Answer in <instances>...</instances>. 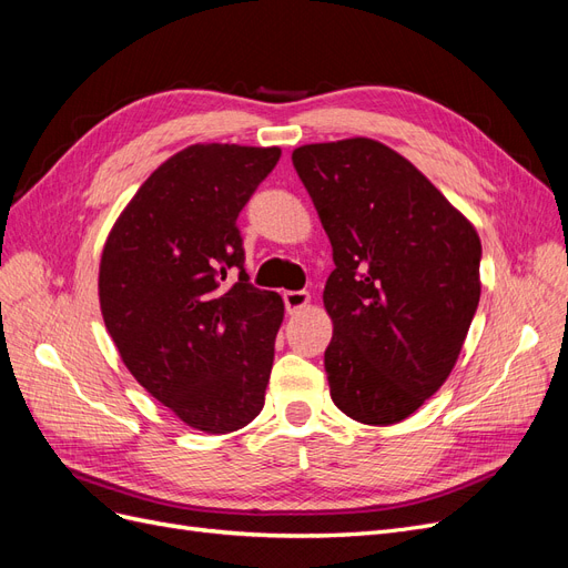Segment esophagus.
<instances>
[{"instance_id": "obj_1", "label": "esophagus", "mask_w": 568, "mask_h": 568, "mask_svg": "<svg viewBox=\"0 0 568 568\" xmlns=\"http://www.w3.org/2000/svg\"><path fill=\"white\" fill-rule=\"evenodd\" d=\"M284 305L288 315L301 313L303 307L311 305V294L307 291H284Z\"/></svg>"}]
</instances>
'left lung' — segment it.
<instances>
[{
    "label": "left lung",
    "instance_id": "1",
    "mask_svg": "<svg viewBox=\"0 0 568 568\" xmlns=\"http://www.w3.org/2000/svg\"><path fill=\"white\" fill-rule=\"evenodd\" d=\"M334 251L324 369L355 422L407 419L448 379L480 298L476 227L398 151L369 140L291 153Z\"/></svg>",
    "mask_w": 568,
    "mask_h": 568
}]
</instances>
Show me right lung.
Instances as JSON below:
<instances>
[{"label": "right lung", "mask_w": 568, "mask_h": 568, "mask_svg": "<svg viewBox=\"0 0 568 568\" xmlns=\"http://www.w3.org/2000/svg\"><path fill=\"white\" fill-rule=\"evenodd\" d=\"M280 156V146L178 151L136 189L101 251L99 305L120 359L203 434L244 428L265 405L284 301L248 282L236 217Z\"/></svg>", "instance_id": "1"}]
</instances>
